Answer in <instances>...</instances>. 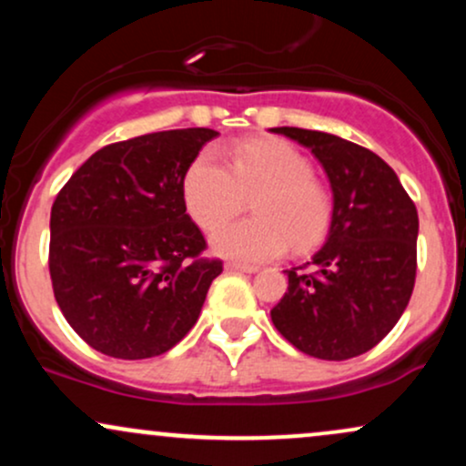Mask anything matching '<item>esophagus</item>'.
<instances>
[{"mask_svg": "<svg viewBox=\"0 0 466 466\" xmlns=\"http://www.w3.org/2000/svg\"><path fill=\"white\" fill-rule=\"evenodd\" d=\"M226 269L228 271H243V274H254V271H258V267L245 265V263H226Z\"/></svg>", "mask_w": 466, "mask_h": 466, "instance_id": "34e87169", "label": "esophagus"}]
</instances>
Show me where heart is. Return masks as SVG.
<instances>
[{"label":"heart","mask_w":466,"mask_h":466,"mask_svg":"<svg viewBox=\"0 0 466 466\" xmlns=\"http://www.w3.org/2000/svg\"><path fill=\"white\" fill-rule=\"evenodd\" d=\"M255 197L256 219L212 234V249L243 263H263L289 245L311 249L333 221V195L313 175L311 159L278 137H256L228 151V166L215 151L192 159L184 175V203L201 229H215Z\"/></svg>","instance_id":"b5f03b06"}]
</instances>
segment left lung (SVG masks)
Listing matches in <instances>:
<instances>
[{"label": "left lung", "mask_w": 466, "mask_h": 466, "mask_svg": "<svg viewBox=\"0 0 466 466\" xmlns=\"http://www.w3.org/2000/svg\"><path fill=\"white\" fill-rule=\"evenodd\" d=\"M271 133L311 148L333 190L326 243L285 271L289 287L271 322L318 360L363 355L394 329L411 298L419 212L377 153L322 131L276 127Z\"/></svg>", "instance_id": "8db88e82"}]
</instances>
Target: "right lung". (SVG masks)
Listing matches in <instances>:
<instances>
[{
  "instance_id": "add662e5",
  "label": "right lung",
  "mask_w": 466,
  "mask_h": 466,
  "mask_svg": "<svg viewBox=\"0 0 466 466\" xmlns=\"http://www.w3.org/2000/svg\"><path fill=\"white\" fill-rule=\"evenodd\" d=\"M212 129L147 133L96 151L56 195L50 278L67 324L116 360H148L195 326L223 271L186 215L184 175Z\"/></svg>"
}]
</instances>
